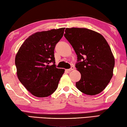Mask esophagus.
Here are the masks:
<instances>
[{
    "label": "esophagus",
    "instance_id": "esophagus-1",
    "mask_svg": "<svg viewBox=\"0 0 127 127\" xmlns=\"http://www.w3.org/2000/svg\"><path fill=\"white\" fill-rule=\"evenodd\" d=\"M74 66H72L70 67V69H66V70L67 71V72H70V71H72V70H74Z\"/></svg>",
    "mask_w": 127,
    "mask_h": 127
}]
</instances>
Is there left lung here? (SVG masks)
Masks as SVG:
<instances>
[{"label":"left lung","instance_id":"left-lung-1","mask_svg":"<svg viewBox=\"0 0 127 127\" xmlns=\"http://www.w3.org/2000/svg\"><path fill=\"white\" fill-rule=\"evenodd\" d=\"M64 36L77 55L76 65L81 79L76 83L81 93L98 94L113 75L114 57L108 43L99 33L84 28H66Z\"/></svg>","mask_w":127,"mask_h":127}]
</instances>
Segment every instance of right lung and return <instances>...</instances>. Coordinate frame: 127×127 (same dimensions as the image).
<instances>
[{
  "mask_svg": "<svg viewBox=\"0 0 127 127\" xmlns=\"http://www.w3.org/2000/svg\"><path fill=\"white\" fill-rule=\"evenodd\" d=\"M65 28L37 32L29 36L19 48L15 58L17 75L33 95L44 98L58 87L65 69L55 65V45L64 35ZM53 62V65L50 63Z\"/></svg>",
  "mask_w": 127,
  "mask_h": 127,
  "instance_id": "right-lung-1",
  "label": "right lung"
}]
</instances>
